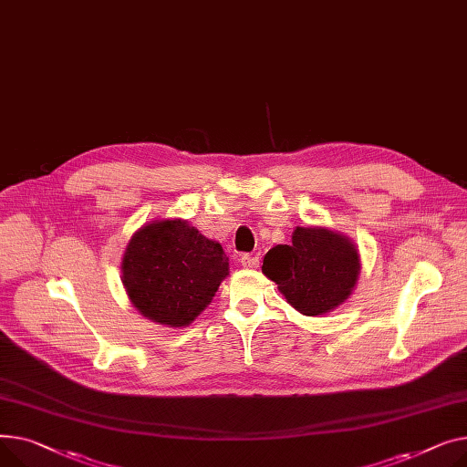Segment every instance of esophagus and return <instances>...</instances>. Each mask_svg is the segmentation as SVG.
Instances as JSON below:
<instances>
[{
    "instance_id": "34e87169",
    "label": "esophagus",
    "mask_w": 467,
    "mask_h": 467,
    "mask_svg": "<svg viewBox=\"0 0 467 467\" xmlns=\"http://www.w3.org/2000/svg\"><path fill=\"white\" fill-rule=\"evenodd\" d=\"M241 265L243 267H249V269H254L260 265V258L254 256V254H243L241 256Z\"/></svg>"
}]
</instances>
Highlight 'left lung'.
I'll return each mask as SVG.
<instances>
[{"label":"left lung","instance_id":"left-lung-1","mask_svg":"<svg viewBox=\"0 0 467 467\" xmlns=\"http://www.w3.org/2000/svg\"><path fill=\"white\" fill-rule=\"evenodd\" d=\"M262 271L296 311L318 317L339 307L352 294L360 275V256L343 234L297 226L290 244L273 246L264 256Z\"/></svg>","mask_w":467,"mask_h":467}]
</instances>
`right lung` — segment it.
<instances>
[{"label": "right lung", "instance_id": "obj_1", "mask_svg": "<svg viewBox=\"0 0 467 467\" xmlns=\"http://www.w3.org/2000/svg\"><path fill=\"white\" fill-rule=\"evenodd\" d=\"M122 285L133 307L152 322L184 327L228 277L223 244L186 221H152L137 230L124 251Z\"/></svg>", "mask_w": 467, "mask_h": 467}]
</instances>
